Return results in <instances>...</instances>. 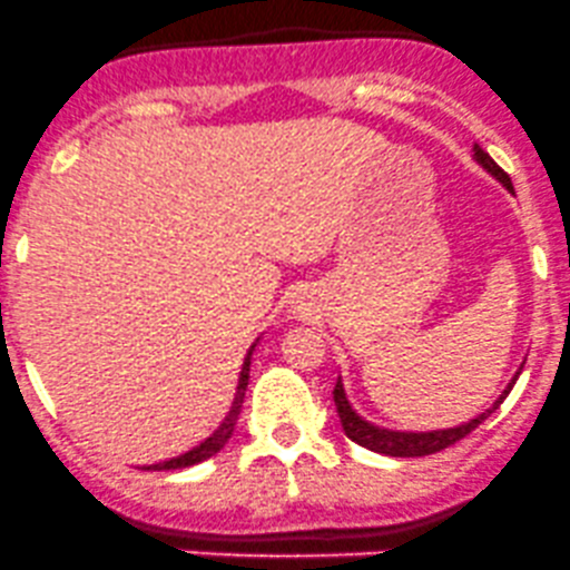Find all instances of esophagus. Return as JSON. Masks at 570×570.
Instances as JSON below:
<instances>
[{
    "label": "esophagus",
    "instance_id": "1",
    "mask_svg": "<svg viewBox=\"0 0 570 570\" xmlns=\"http://www.w3.org/2000/svg\"><path fill=\"white\" fill-rule=\"evenodd\" d=\"M312 304H315V291L309 285H293L287 291V309H291L293 317H307Z\"/></svg>",
    "mask_w": 570,
    "mask_h": 570
}]
</instances>
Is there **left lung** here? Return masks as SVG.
<instances>
[{
	"mask_svg": "<svg viewBox=\"0 0 570 570\" xmlns=\"http://www.w3.org/2000/svg\"><path fill=\"white\" fill-rule=\"evenodd\" d=\"M473 163L479 165L481 170H487L489 176H492L494 181H500L508 193L513 195V185L511 179L500 170V165L492 160V157L487 155V151L481 149L479 144H473ZM524 361L519 364L517 375L511 377V383L505 385L503 391H500L498 400L492 402L483 413L475 415V419L464 421V424L459 426H451V430H432V432H396V430H385V426H377L372 424V421H366L364 415H358L356 410H353L351 400H347L345 394V383H342V377H336V385H334V405H336V413H340V421H342V430H345L347 438L353 440V443L364 445V449L375 451V454H385V456H426V454H438V451L449 449V445H454L456 440L468 438L470 432L475 430V426L483 424V421L489 419V415L494 413L500 405H503V400L508 394H511L513 383H517L519 372H522Z\"/></svg>",
	"mask_w": 570,
	"mask_h": 570,
	"instance_id": "obj_1",
	"label": "left lung"
}]
</instances>
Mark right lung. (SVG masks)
I'll return each instance as SVG.
<instances>
[{"instance_id": "obj_1", "label": "right lung", "mask_w": 570, "mask_h": 570, "mask_svg": "<svg viewBox=\"0 0 570 570\" xmlns=\"http://www.w3.org/2000/svg\"><path fill=\"white\" fill-rule=\"evenodd\" d=\"M258 342H261V336L253 342V347H249V351H247V356H244V364H242V372H238L234 396H230L228 405H225L223 415H219V419L214 421L212 430L206 432L204 438L198 440V443H193V449H187V451H181V454L165 459V462L146 464L144 470H181V468H193V464L206 462V459H212L214 454H219V451H223L225 445H228L230 434H234L238 413H242L244 391H247V383H249V364H253V353H255V347H258Z\"/></svg>"}]
</instances>
